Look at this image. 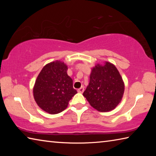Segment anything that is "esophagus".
I'll use <instances>...</instances> for the list:
<instances>
[{
  "label": "esophagus",
  "instance_id": "34e87169",
  "mask_svg": "<svg viewBox=\"0 0 156 156\" xmlns=\"http://www.w3.org/2000/svg\"><path fill=\"white\" fill-rule=\"evenodd\" d=\"M83 91H84V87H81L80 88H79V89H78V93L82 94V93H83Z\"/></svg>",
  "mask_w": 156,
  "mask_h": 156
}]
</instances>
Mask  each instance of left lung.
<instances>
[{
  "label": "left lung",
  "mask_w": 156,
  "mask_h": 156,
  "mask_svg": "<svg viewBox=\"0 0 156 156\" xmlns=\"http://www.w3.org/2000/svg\"><path fill=\"white\" fill-rule=\"evenodd\" d=\"M125 83L115 66L109 62L98 63L91 69L89 83L84 91L91 106L100 112H110L119 105Z\"/></svg>",
  "instance_id": "8db88e82"
}]
</instances>
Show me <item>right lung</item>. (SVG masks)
Masks as SVG:
<instances>
[{
    "instance_id": "obj_1",
    "label": "right lung",
    "mask_w": 156,
    "mask_h": 156,
    "mask_svg": "<svg viewBox=\"0 0 156 156\" xmlns=\"http://www.w3.org/2000/svg\"><path fill=\"white\" fill-rule=\"evenodd\" d=\"M67 69L64 62L56 60L44 65L36 78L33 88L34 100L41 109L49 114L64 111L77 94Z\"/></svg>"
}]
</instances>
